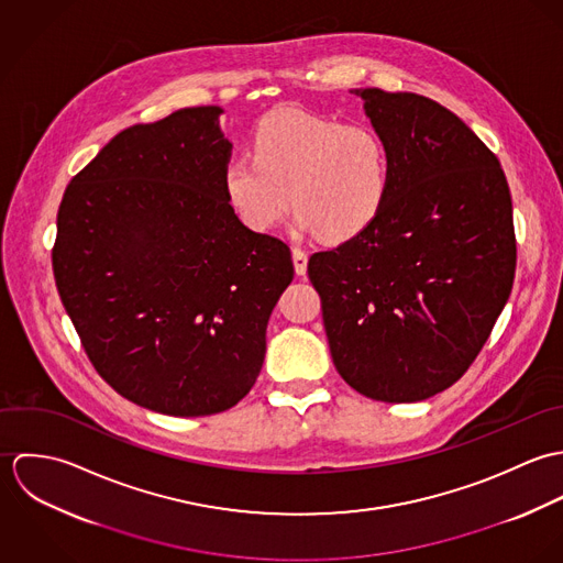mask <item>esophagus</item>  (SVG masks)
Returning a JSON list of instances; mask_svg holds the SVG:
<instances>
[{"instance_id": "obj_1", "label": "esophagus", "mask_w": 563, "mask_h": 563, "mask_svg": "<svg viewBox=\"0 0 563 563\" xmlns=\"http://www.w3.org/2000/svg\"><path fill=\"white\" fill-rule=\"evenodd\" d=\"M292 262H295L297 275H306V271H308V253L303 249H299V246L292 249Z\"/></svg>"}]
</instances>
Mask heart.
Wrapping results in <instances>:
<instances>
[{"label": "heart", "instance_id": "1", "mask_svg": "<svg viewBox=\"0 0 563 563\" xmlns=\"http://www.w3.org/2000/svg\"><path fill=\"white\" fill-rule=\"evenodd\" d=\"M390 177L377 130L299 108L266 114L253 134V158L234 156L223 168L225 195L246 228L273 230L292 201L297 225L327 242L349 241L379 217Z\"/></svg>", "mask_w": 563, "mask_h": 563}]
</instances>
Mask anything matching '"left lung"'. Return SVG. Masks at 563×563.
Listing matches in <instances>:
<instances>
[{"label": "left lung", "mask_w": 563, "mask_h": 563, "mask_svg": "<svg viewBox=\"0 0 563 563\" xmlns=\"http://www.w3.org/2000/svg\"><path fill=\"white\" fill-rule=\"evenodd\" d=\"M353 92L388 145L390 192L364 232L310 257L308 277L340 377L375 401H422L464 377L509 299L511 195L498 158L438 101Z\"/></svg>", "instance_id": "8db88e82"}]
</instances>
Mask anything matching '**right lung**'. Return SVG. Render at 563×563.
<instances>
[{
  "label": "right lung",
  "instance_id": "right-lung-1",
  "mask_svg": "<svg viewBox=\"0 0 563 563\" xmlns=\"http://www.w3.org/2000/svg\"><path fill=\"white\" fill-rule=\"evenodd\" d=\"M221 112L181 108L123 130L58 210L56 288L90 364L168 416L219 413L249 395L295 275L288 244L242 225L225 195Z\"/></svg>",
  "mask_w": 563,
  "mask_h": 563
}]
</instances>
